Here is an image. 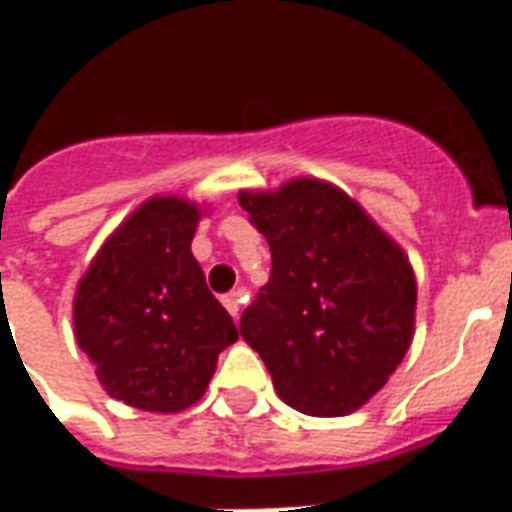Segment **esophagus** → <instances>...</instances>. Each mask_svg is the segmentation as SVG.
Returning <instances> with one entry per match:
<instances>
[{
    "mask_svg": "<svg viewBox=\"0 0 512 512\" xmlns=\"http://www.w3.org/2000/svg\"><path fill=\"white\" fill-rule=\"evenodd\" d=\"M241 301H244L241 290H235V293H227V296H224L222 304L227 307V312H230L233 318H238V312H241Z\"/></svg>",
    "mask_w": 512,
    "mask_h": 512,
    "instance_id": "34e87169",
    "label": "esophagus"
}]
</instances>
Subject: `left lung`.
<instances>
[{
	"label": "left lung",
	"instance_id": "1",
	"mask_svg": "<svg viewBox=\"0 0 512 512\" xmlns=\"http://www.w3.org/2000/svg\"><path fill=\"white\" fill-rule=\"evenodd\" d=\"M271 246V279L241 315L277 395L310 417L362 408L403 362L417 321L408 255L321 178L238 194Z\"/></svg>",
	"mask_w": 512,
	"mask_h": 512
}]
</instances>
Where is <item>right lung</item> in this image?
I'll return each instance as SVG.
<instances>
[{
	"label": "right lung",
	"mask_w": 512,
	"mask_h": 512,
	"mask_svg": "<svg viewBox=\"0 0 512 512\" xmlns=\"http://www.w3.org/2000/svg\"><path fill=\"white\" fill-rule=\"evenodd\" d=\"M205 208L153 194L95 252L73 296V334L106 395L175 414L211 384L216 359L238 340L205 285L191 238Z\"/></svg>",
	"instance_id": "1"
}]
</instances>
